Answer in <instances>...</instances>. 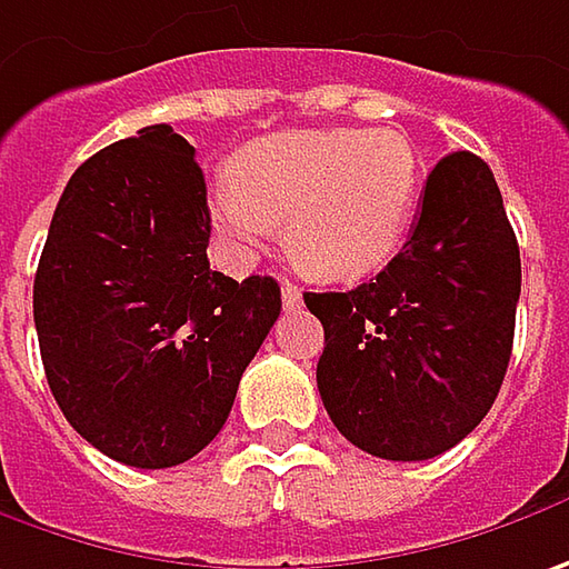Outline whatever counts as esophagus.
<instances>
[{"instance_id": "obj_1", "label": "esophagus", "mask_w": 569, "mask_h": 569, "mask_svg": "<svg viewBox=\"0 0 569 569\" xmlns=\"http://www.w3.org/2000/svg\"><path fill=\"white\" fill-rule=\"evenodd\" d=\"M283 306L286 309H299L302 306V289L292 283H283Z\"/></svg>"}]
</instances>
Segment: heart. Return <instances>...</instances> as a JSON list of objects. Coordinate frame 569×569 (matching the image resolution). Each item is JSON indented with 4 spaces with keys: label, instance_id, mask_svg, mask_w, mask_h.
Listing matches in <instances>:
<instances>
[{
    "label": "heart",
    "instance_id": "b5f03b06",
    "mask_svg": "<svg viewBox=\"0 0 569 569\" xmlns=\"http://www.w3.org/2000/svg\"><path fill=\"white\" fill-rule=\"evenodd\" d=\"M417 184L420 161L401 130H283L238 152L232 178L210 190V222L238 263L286 222V248L309 273L357 280L398 248Z\"/></svg>",
    "mask_w": 569,
    "mask_h": 569
}]
</instances>
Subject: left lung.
<instances>
[{
    "label": "left lung",
    "instance_id": "1",
    "mask_svg": "<svg viewBox=\"0 0 569 569\" xmlns=\"http://www.w3.org/2000/svg\"><path fill=\"white\" fill-rule=\"evenodd\" d=\"M519 244L487 161L452 152L427 178L410 238L347 292H306L325 328L318 391L333 427L388 461L458 446L507 376Z\"/></svg>",
    "mask_w": 569,
    "mask_h": 569
}]
</instances>
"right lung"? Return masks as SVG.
<instances>
[{
  "instance_id": "obj_1",
  "label": "right lung",
  "mask_w": 569,
  "mask_h": 569,
  "mask_svg": "<svg viewBox=\"0 0 569 569\" xmlns=\"http://www.w3.org/2000/svg\"><path fill=\"white\" fill-rule=\"evenodd\" d=\"M207 181L168 123L76 168L34 277L50 391L72 430L130 468L207 449L280 318L273 277L210 270Z\"/></svg>"
}]
</instances>
